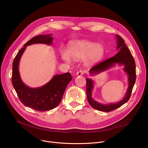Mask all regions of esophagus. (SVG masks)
<instances>
[{
    "label": "esophagus",
    "instance_id": "obj_1",
    "mask_svg": "<svg viewBox=\"0 0 148 148\" xmlns=\"http://www.w3.org/2000/svg\"><path fill=\"white\" fill-rule=\"evenodd\" d=\"M77 76H81V75H83V72L82 71H79L77 73Z\"/></svg>",
    "mask_w": 148,
    "mask_h": 148
}]
</instances>
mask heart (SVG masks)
Returning a JSON list of instances; mask_svg holds the SVG:
<instances>
[{"label":"heart","mask_w":148,"mask_h":148,"mask_svg":"<svg viewBox=\"0 0 148 148\" xmlns=\"http://www.w3.org/2000/svg\"><path fill=\"white\" fill-rule=\"evenodd\" d=\"M104 54V48L101 44H95L87 40L75 41L69 45V50L61 51L62 59L67 63H71L73 59L79 60L83 59L86 65H91L101 59Z\"/></svg>","instance_id":"heart-1"}]
</instances>
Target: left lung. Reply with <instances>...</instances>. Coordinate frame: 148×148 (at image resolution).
Returning <instances> with one entry per match:
<instances>
[{"instance_id": "left-lung-1", "label": "left lung", "mask_w": 148, "mask_h": 148, "mask_svg": "<svg viewBox=\"0 0 148 148\" xmlns=\"http://www.w3.org/2000/svg\"><path fill=\"white\" fill-rule=\"evenodd\" d=\"M116 41H117L116 50H119V52L113 57L101 62V63L90 68L89 70V73L90 75H96L113 67L116 64H118L119 66L123 65V71L128 75V87L125 96L120 101L116 103L104 104L100 103L93 99L92 97V92L94 86V81L91 79H86V94L88 101L92 108L99 111L106 112H110L126 103L130 98L132 90H133L136 82V75L134 59L127 46L124 43L125 41L123 39L118 35H116Z\"/></svg>"}]
</instances>
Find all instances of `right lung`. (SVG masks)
Wrapping results in <instances>:
<instances>
[{
    "mask_svg": "<svg viewBox=\"0 0 148 148\" xmlns=\"http://www.w3.org/2000/svg\"><path fill=\"white\" fill-rule=\"evenodd\" d=\"M51 34L41 35L34 37L18 51L12 63V83L20 101L26 107L38 111H47L56 107L60 103L68 84L71 81L69 73L57 74L43 86L32 88L23 82L19 73V62L26 47L34 44L51 45Z\"/></svg>",
    "mask_w": 148,
    "mask_h": 148,
    "instance_id": "obj_1",
    "label": "right lung"
}]
</instances>
